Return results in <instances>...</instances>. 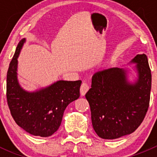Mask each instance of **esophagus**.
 <instances>
[{
  "label": "esophagus",
  "mask_w": 157,
  "mask_h": 157,
  "mask_svg": "<svg viewBox=\"0 0 157 157\" xmlns=\"http://www.w3.org/2000/svg\"><path fill=\"white\" fill-rule=\"evenodd\" d=\"M89 89H90L89 85L86 83H85V82H83L81 84V86H80V94L82 96H84L86 93V92L89 90Z\"/></svg>",
  "instance_id": "esophagus-1"
}]
</instances>
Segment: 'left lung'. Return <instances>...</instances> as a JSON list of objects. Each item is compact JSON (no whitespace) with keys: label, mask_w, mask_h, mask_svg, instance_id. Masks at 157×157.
Segmentation results:
<instances>
[{"label":"left lung","mask_w":157,"mask_h":157,"mask_svg":"<svg viewBox=\"0 0 157 157\" xmlns=\"http://www.w3.org/2000/svg\"><path fill=\"white\" fill-rule=\"evenodd\" d=\"M137 81L128 80L127 71L112 67L98 71L92 77L86 93L91 111L92 124L99 137L117 139L134 132L140 126L149 108L151 71L145 54L137 55Z\"/></svg>","instance_id":"8db88e82"}]
</instances>
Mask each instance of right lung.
I'll return each instance as SVG.
<instances>
[{
    "label": "right lung",
    "mask_w": 157,
    "mask_h": 157,
    "mask_svg": "<svg viewBox=\"0 0 157 157\" xmlns=\"http://www.w3.org/2000/svg\"><path fill=\"white\" fill-rule=\"evenodd\" d=\"M26 39L19 42L7 74V100L15 122L34 136L49 137L58 131L67 105L80 97L81 80H58L29 93L17 80V58Z\"/></svg>",
    "instance_id": "obj_1"
}]
</instances>
